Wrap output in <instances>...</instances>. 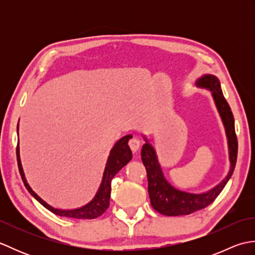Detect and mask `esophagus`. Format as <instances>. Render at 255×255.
Segmentation results:
<instances>
[{"label":"esophagus","mask_w":255,"mask_h":255,"mask_svg":"<svg viewBox=\"0 0 255 255\" xmlns=\"http://www.w3.org/2000/svg\"><path fill=\"white\" fill-rule=\"evenodd\" d=\"M140 139L139 137H133L130 140H129V147L133 151V152H137L140 148Z\"/></svg>","instance_id":"obj_1"}]
</instances>
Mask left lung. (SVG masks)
Masks as SVG:
<instances>
[{
  "label": "left lung",
  "mask_w": 255,
  "mask_h": 255,
  "mask_svg": "<svg viewBox=\"0 0 255 255\" xmlns=\"http://www.w3.org/2000/svg\"><path fill=\"white\" fill-rule=\"evenodd\" d=\"M195 85L197 88L210 91L211 95H213L215 105L217 107V111L224 124L227 140H228L230 169L224 180L207 192L195 194L182 191V189L174 187L167 182L163 172H162L154 148L143 136L145 143L142 145L141 159L145 170H147L148 193L151 206L158 213L165 216L189 215L194 211L207 207L223 191L226 184L230 180L236 166L238 140L235 131V118L232 115L230 106L224 97L218 78L214 74H204L197 79Z\"/></svg>",
  "instance_id": "obj_1"
}]
</instances>
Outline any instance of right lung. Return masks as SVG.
<instances>
[{
    "label": "right lung",
    "instance_id": "add662e5",
    "mask_svg": "<svg viewBox=\"0 0 255 255\" xmlns=\"http://www.w3.org/2000/svg\"><path fill=\"white\" fill-rule=\"evenodd\" d=\"M18 125L17 124V133H18ZM132 138L131 134H126L123 138H121L114 145L111 150L110 156H108L106 166L104 170V174L101 182V185L99 191L95 194L94 198L91 200L90 203L82 206L80 208L75 209H59L52 207L51 205L46 203L44 199H41L38 195L32 191L29 184L27 183L25 177V173L21 166L20 156H19V145L17 144V149H16V154H17V162H18V170L20 173L21 180L24 182V185L27 188V191L30 193V195L35 199H37L44 207L55 215L61 216V217H68V218H74V219H95L100 217L106 211V209L110 206V198H111V191H112V180L117 173L121 171L123 167L126 165L129 161L132 158V152L128 145L129 139ZM19 143V142H18Z\"/></svg>",
    "mask_w": 255,
    "mask_h": 255
}]
</instances>
